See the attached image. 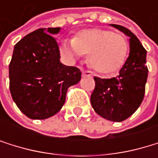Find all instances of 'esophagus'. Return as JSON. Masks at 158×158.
Segmentation results:
<instances>
[{
	"label": "esophagus",
	"instance_id": "obj_1",
	"mask_svg": "<svg viewBox=\"0 0 158 158\" xmlns=\"http://www.w3.org/2000/svg\"><path fill=\"white\" fill-rule=\"evenodd\" d=\"M82 76L83 77H93V73L92 72H90V71H83L82 72Z\"/></svg>",
	"mask_w": 158,
	"mask_h": 158
}]
</instances>
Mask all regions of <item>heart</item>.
Returning a JSON list of instances; mask_svg holds the SVG:
<instances>
[{"label":"heart","instance_id":"obj_1","mask_svg":"<svg viewBox=\"0 0 158 158\" xmlns=\"http://www.w3.org/2000/svg\"><path fill=\"white\" fill-rule=\"evenodd\" d=\"M61 51L69 60L88 54V63L95 71L111 75L123 66L128 53V42L121 34L106 29L93 28L82 30L74 40H64Z\"/></svg>","mask_w":158,"mask_h":158}]
</instances>
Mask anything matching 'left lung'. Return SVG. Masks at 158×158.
Instances as JSON below:
<instances>
[{
  "instance_id": "left-lung-1",
  "label": "left lung",
  "mask_w": 158,
  "mask_h": 158,
  "mask_svg": "<svg viewBox=\"0 0 158 158\" xmlns=\"http://www.w3.org/2000/svg\"><path fill=\"white\" fill-rule=\"evenodd\" d=\"M130 38V53L118 76L112 78L95 77V89L91 104L98 116L120 122L127 119L140 106L148 77L147 52L136 36L118 24H110Z\"/></svg>"
}]
</instances>
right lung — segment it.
Here are the masks:
<instances>
[{
	"label": "right lung",
	"mask_w": 158,
	"mask_h": 158,
	"mask_svg": "<svg viewBox=\"0 0 158 158\" xmlns=\"http://www.w3.org/2000/svg\"><path fill=\"white\" fill-rule=\"evenodd\" d=\"M60 27L40 28L14 46L9 64V89L16 105L32 119L56 114L65 102L67 89L81 78V70L60 61L53 36Z\"/></svg>",
	"instance_id": "obj_1"
}]
</instances>
